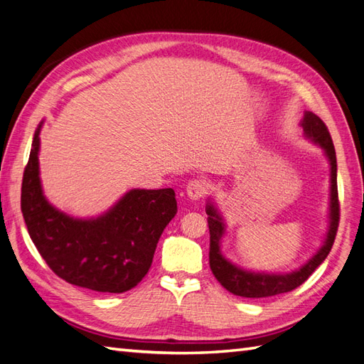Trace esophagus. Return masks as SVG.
<instances>
[{"label": "esophagus", "instance_id": "34e87169", "mask_svg": "<svg viewBox=\"0 0 364 364\" xmlns=\"http://www.w3.org/2000/svg\"><path fill=\"white\" fill-rule=\"evenodd\" d=\"M205 193H206V184L198 180L191 181L188 184V188H186V196H188V198L193 203L200 201L203 197H205Z\"/></svg>", "mask_w": 364, "mask_h": 364}]
</instances>
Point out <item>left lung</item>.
Returning a JSON list of instances; mask_svg holds the SVG:
<instances>
[{
	"label": "left lung",
	"instance_id": "obj_1",
	"mask_svg": "<svg viewBox=\"0 0 364 364\" xmlns=\"http://www.w3.org/2000/svg\"><path fill=\"white\" fill-rule=\"evenodd\" d=\"M299 125L302 127V136L321 150L328 163V208H327V228L319 248L314 256L291 272L273 273V272H256L234 264L232 260L223 255V239L226 235L228 225L223 214L218 209L215 200L210 197L206 203V214L209 225V265L215 279L225 289L242 298H267L291 291L306 282L309 276L323 264L327 255L332 250L336 235L338 220H340V206H338V188H336V155L331 134L327 127L311 112L304 113Z\"/></svg>",
	"mask_w": 364,
	"mask_h": 364
}]
</instances>
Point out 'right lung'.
<instances>
[{
  "label": "right lung",
  "instance_id": "1",
  "mask_svg": "<svg viewBox=\"0 0 364 364\" xmlns=\"http://www.w3.org/2000/svg\"><path fill=\"white\" fill-rule=\"evenodd\" d=\"M33 133L21 184V213L49 268L66 282L100 293H124L147 274L159 237L175 217V191L130 189L102 214L74 217L45 197L40 132Z\"/></svg>",
  "mask_w": 364,
  "mask_h": 364
}]
</instances>
